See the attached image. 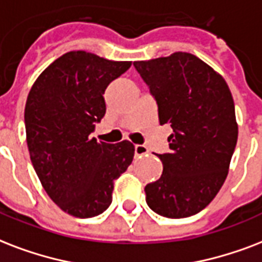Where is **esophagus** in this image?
Instances as JSON below:
<instances>
[{
  "instance_id": "34e87169",
  "label": "esophagus",
  "mask_w": 262,
  "mask_h": 262,
  "mask_svg": "<svg viewBox=\"0 0 262 262\" xmlns=\"http://www.w3.org/2000/svg\"><path fill=\"white\" fill-rule=\"evenodd\" d=\"M149 153V149L143 145H137L135 146V157H141V156H146Z\"/></svg>"
}]
</instances>
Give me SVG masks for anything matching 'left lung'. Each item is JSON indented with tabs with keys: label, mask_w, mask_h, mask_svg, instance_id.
<instances>
[{
	"label": "left lung",
	"mask_w": 262,
	"mask_h": 262,
	"mask_svg": "<svg viewBox=\"0 0 262 262\" xmlns=\"http://www.w3.org/2000/svg\"><path fill=\"white\" fill-rule=\"evenodd\" d=\"M159 106L160 124H171L169 153L157 154L163 175L145 187L160 216L183 219L213 200L228 173L238 141L235 105L222 75L194 54L135 61Z\"/></svg>",
	"instance_id": "1"
}]
</instances>
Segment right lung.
I'll return each instance as SVG.
<instances>
[{
  "label": "right lung",
  "instance_id": "1",
  "mask_svg": "<svg viewBox=\"0 0 262 262\" xmlns=\"http://www.w3.org/2000/svg\"><path fill=\"white\" fill-rule=\"evenodd\" d=\"M129 67V61L70 52L39 75L27 97L24 123L34 169L54 204L75 217L105 212L113 180L133 163L131 142L112 145L90 138L106 112V87Z\"/></svg>",
  "mask_w": 262,
  "mask_h": 262
}]
</instances>
